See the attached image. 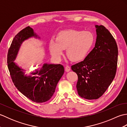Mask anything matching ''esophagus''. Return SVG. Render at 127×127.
<instances>
[{"label": "esophagus", "mask_w": 127, "mask_h": 127, "mask_svg": "<svg viewBox=\"0 0 127 127\" xmlns=\"http://www.w3.org/2000/svg\"><path fill=\"white\" fill-rule=\"evenodd\" d=\"M65 71H66V72H69V71H70V66L67 65V66H65Z\"/></svg>", "instance_id": "1"}]
</instances>
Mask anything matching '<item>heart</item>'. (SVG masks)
Here are the masks:
<instances>
[{"label": "heart", "instance_id": "heart-1", "mask_svg": "<svg viewBox=\"0 0 127 127\" xmlns=\"http://www.w3.org/2000/svg\"><path fill=\"white\" fill-rule=\"evenodd\" d=\"M94 41L93 34L88 31L74 29L62 31L57 34L56 40L51 39L48 44L51 55L59 60L66 49L67 56L74 62L83 60L87 56Z\"/></svg>", "mask_w": 127, "mask_h": 127}]
</instances>
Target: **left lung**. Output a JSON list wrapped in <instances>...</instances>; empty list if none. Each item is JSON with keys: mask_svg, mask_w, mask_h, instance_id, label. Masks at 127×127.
I'll return each instance as SVG.
<instances>
[{"mask_svg": "<svg viewBox=\"0 0 127 127\" xmlns=\"http://www.w3.org/2000/svg\"><path fill=\"white\" fill-rule=\"evenodd\" d=\"M95 46L84 61L71 66L78 76L79 95L88 100L100 98L114 79L118 59L117 45L104 26L95 25Z\"/></svg>", "mask_w": 127, "mask_h": 127, "instance_id": "8db88e82", "label": "left lung"}]
</instances>
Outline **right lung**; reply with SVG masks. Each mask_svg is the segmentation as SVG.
I'll return each instance as SVG.
<instances>
[{"label":"right lung","mask_w":127,"mask_h":127,"mask_svg":"<svg viewBox=\"0 0 127 127\" xmlns=\"http://www.w3.org/2000/svg\"><path fill=\"white\" fill-rule=\"evenodd\" d=\"M40 39L30 27H27L13 38L7 53V66L12 81L17 90L35 102L50 100L55 92L57 85L63 76L64 66L61 64L45 63L41 68L35 69L28 75L14 61L21 44L31 37Z\"/></svg>","instance_id":"add662e5"}]
</instances>
